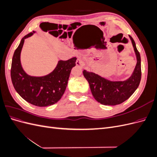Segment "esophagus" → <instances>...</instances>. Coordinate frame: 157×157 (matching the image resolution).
Here are the masks:
<instances>
[{"label":"esophagus","mask_w":157,"mask_h":157,"mask_svg":"<svg viewBox=\"0 0 157 157\" xmlns=\"http://www.w3.org/2000/svg\"><path fill=\"white\" fill-rule=\"evenodd\" d=\"M76 65H78V67H82L84 65V61L81 58H78L77 59V61H76Z\"/></svg>","instance_id":"34e87169"}]
</instances>
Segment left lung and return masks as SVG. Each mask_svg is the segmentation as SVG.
<instances>
[{
  "label": "left lung",
  "mask_w": 157,
  "mask_h": 157,
  "mask_svg": "<svg viewBox=\"0 0 157 157\" xmlns=\"http://www.w3.org/2000/svg\"><path fill=\"white\" fill-rule=\"evenodd\" d=\"M132 40L137 58V64L131 77L124 81H110L92 72L83 71V75L90 84L92 94L96 100L105 105H116L125 101L139 86L141 77V58L136 43Z\"/></svg>",
  "instance_id": "obj_1"
}]
</instances>
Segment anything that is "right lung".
Instances as JSON below:
<instances>
[{
	"label": "right lung",
	"instance_id": "1",
	"mask_svg": "<svg viewBox=\"0 0 157 157\" xmlns=\"http://www.w3.org/2000/svg\"><path fill=\"white\" fill-rule=\"evenodd\" d=\"M33 34L30 33L23 37L14 52L10 71L12 82L16 92L26 101L38 107H46L57 103L62 97L77 58L59 61L53 72L44 77L28 75L22 69L20 53L24 40Z\"/></svg>",
	"mask_w": 157,
	"mask_h": 157
}]
</instances>
